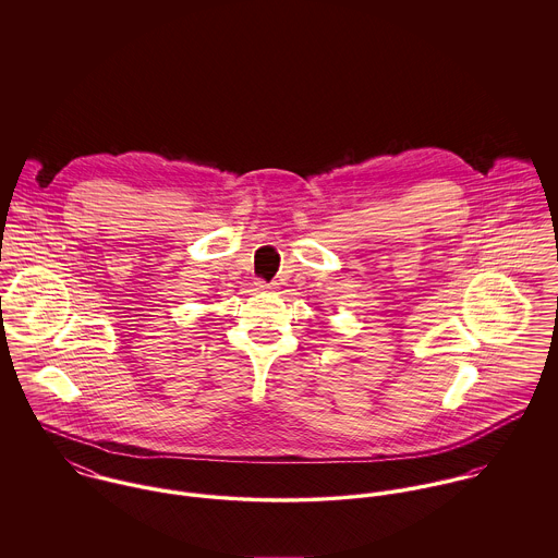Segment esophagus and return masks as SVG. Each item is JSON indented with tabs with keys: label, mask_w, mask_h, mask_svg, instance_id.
<instances>
[{
	"label": "esophagus",
	"mask_w": 558,
	"mask_h": 558,
	"mask_svg": "<svg viewBox=\"0 0 558 558\" xmlns=\"http://www.w3.org/2000/svg\"><path fill=\"white\" fill-rule=\"evenodd\" d=\"M275 288H277V283H266L264 279H255V290H259V292H268Z\"/></svg>",
	"instance_id": "1"
}]
</instances>
